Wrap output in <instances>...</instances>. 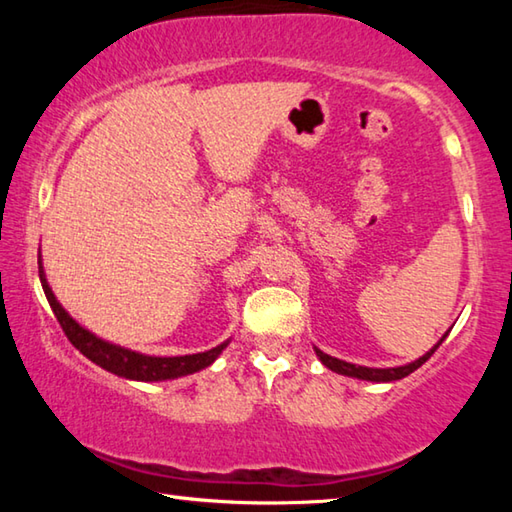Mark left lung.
I'll list each match as a JSON object with an SVG mask.
<instances>
[{
	"mask_svg": "<svg viewBox=\"0 0 512 512\" xmlns=\"http://www.w3.org/2000/svg\"><path fill=\"white\" fill-rule=\"evenodd\" d=\"M447 336V334H445ZM445 336L440 339L436 345H433V350H429L424 357H420L418 361L409 363V366H400V368H366V366H354V363H348V361H341V359H334L329 357V354L320 352L316 348V354L320 357V361L325 363V366L329 370L339 372V375H348V377H357V379H366V381H395V379H402L406 375H411L413 370H418L424 361H427L433 352L438 350V345L445 341Z\"/></svg>",
	"mask_w": 512,
	"mask_h": 512,
	"instance_id": "1",
	"label": "left lung"
}]
</instances>
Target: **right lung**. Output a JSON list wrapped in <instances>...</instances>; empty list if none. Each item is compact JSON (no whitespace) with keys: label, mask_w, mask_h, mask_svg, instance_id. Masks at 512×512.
I'll use <instances>...</instances> for the list:
<instances>
[{"label":"right lung","mask_w":512,"mask_h":512,"mask_svg":"<svg viewBox=\"0 0 512 512\" xmlns=\"http://www.w3.org/2000/svg\"><path fill=\"white\" fill-rule=\"evenodd\" d=\"M38 273H40L42 289H45V296L49 300V307L54 309V316L60 323V327H63L69 343H72L83 357H88L92 363H97V366H101L108 372H115L119 377L137 379V381H162V379L192 375V372L210 366V363L219 357L225 345H228V343H221L207 352L185 354V357H146V354L119 348V345L97 339L92 332H88V329H83L79 323H76L74 318H69L67 311L58 305L56 296L51 293L47 277L42 273V266Z\"/></svg>","instance_id":"1"}]
</instances>
